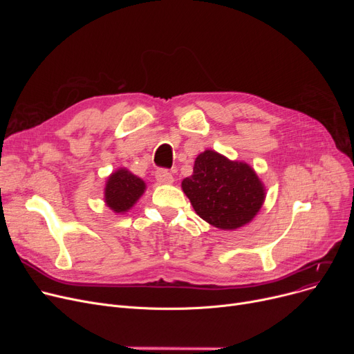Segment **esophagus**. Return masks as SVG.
<instances>
[{"label": "esophagus", "instance_id": "obj_1", "mask_svg": "<svg viewBox=\"0 0 354 354\" xmlns=\"http://www.w3.org/2000/svg\"><path fill=\"white\" fill-rule=\"evenodd\" d=\"M155 178H156L158 183H162V185H171V183H174V176H172V174H171L169 171H166V169H159V171H156Z\"/></svg>", "mask_w": 354, "mask_h": 354}]
</instances>
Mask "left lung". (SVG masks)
Returning a JSON list of instances; mask_svg holds the SVG:
<instances>
[{"mask_svg": "<svg viewBox=\"0 0 354 354\" xmlns=\"http://www.w3.org/2000/svg\"><path fill=\"white\" fill-rule=\"evenodd\" d=\"M182 191L203 221L224 231L250 224L267 195L248 163L231 160L212 149L196 156L194 174L182 180Z\"/></svg>", "mask_w": 354, "mask_h": 354, "instance_id": "obj_1", "label": "left lung"}]
</instances>
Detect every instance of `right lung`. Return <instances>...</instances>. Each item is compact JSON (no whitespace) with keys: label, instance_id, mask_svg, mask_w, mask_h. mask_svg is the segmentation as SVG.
I'll return each mask as SVG.
<instances>
[{"label":"right lung","instance_id":"add662e5","mask_svg":"<svg viewBox=\"0 0 354 354\" xmlns=\"http://www.w3.org/2000/svg\"><path fill=\"white\" fill-rule=\"evenodd\" d=\"M146 191V183L126 167L111 172L104 187V203L115 214H126Z\"/></svg>","mask_w":354,"mask_h":354}]
</instances>
